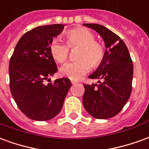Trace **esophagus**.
<instances>
[{"label":"esophagus","instance_id":"esophagus-1","mask_svg":"<svg viewBox=\"0 0 149 149\" xmlns=\"http://www.w3.org/2000/svg\"><path fill=\"white\" fill-rule=\"evenodd\" d=\"M71 83L72 84H77V81H73V80H71Z\"/></svg>","mask_w":149,"mask_h":149}]
</instances>
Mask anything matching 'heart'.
Here are the masks:
<instances>
[{
  "label": "heart",
  "instance_id": "heart-1",
  "mask_svg": "<svg viewBox=\"0 0 149 149\" xmlns=\"http://www.w3.org/2000/svg\"><path fill=\"white\" fill-rule=\"evenodd\" d=\"M67 44L61 38H55L49 45V51L52 58L59 63L65 62L68 58L69 48L80 47L77 58L78 61L68 62L62 66L61 74L69 79L77 81L90 70L91 65L97 67L103 61L104 49L96 41V37L87 29H76L66 34Z\"/></svg>",
  "mask_w": 149,
  "mask_h": 149
}]
</instances>
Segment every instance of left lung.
<instances>
[{
  "instance_id": "1",
  "label": "left lung",
  "mask_w": 149,
  "mask_h": 149,
  "mask_svg": "<svg viewBox=\"0 0 149 149\" xmlns=\"http://www.w3.org/2000/svg\"><path fill=\"white\" fill-rule=\"evenodd\" d=\"M102 37L104 56L96 71L88 76L98 84H84L83 104L97 119H108L120 112L130 97L133 65L128 49L120 37L98 24H83Z\"/></svg>"
}]
</instances>
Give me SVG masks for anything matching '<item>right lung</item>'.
I'll list each match as a JSON object with an SVG mask.
<instances>
[{
  "mask_svg": "<svg viewBox=\"0 0 149 149\" xmlns=\"http://www.w3.org/2000/svg\"><path fill=\"white\" fill-rule=\"evenodd\" d=\"M64 27V24H49L27 32L19 40L9 61L12 96L21 112L34 120L55 117L72 86L70 80L65 77L45 83L57 71L49 45Z\"/></svg>",
  "mask_w": 149,
  "mask_h": 149,
  "instance_id": "right-lung-1",
  "label": "right lung"
}]
</instances>
